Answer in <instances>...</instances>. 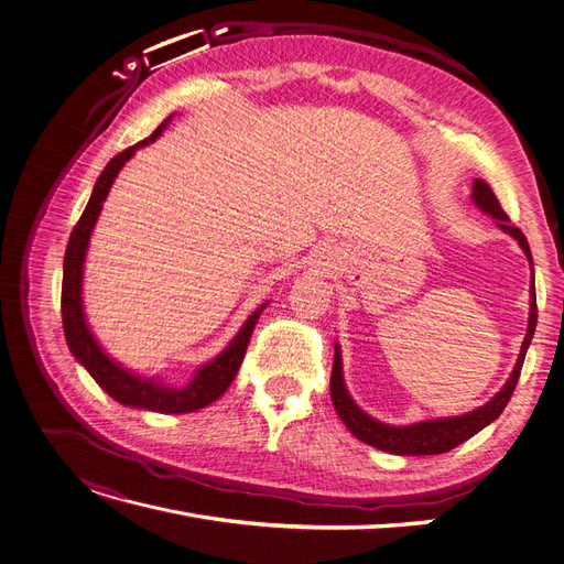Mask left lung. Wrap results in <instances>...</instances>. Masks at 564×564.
I'll return each instance as SVG.
<instances>
[{"mask_svg":"<svg viewBox=\"0 0 564 564\" xmlns=\"http://www.w3.org/2000/svg\"><path fill=\"white\" fill-rule=\"evenodd\" d=\"M473 203L488 216L496 218V226L511 235L519 241V247L528 256L530 262V272H532V283H530V317H528V332L523 338V346L517 359V366L509 376V380L502 384L498 394L484 403L481 408L456 414V417H437V420H426L417 424H408V426H391L373 420L371 414H366L348 394L346 382H343V361H340V348L338 343H334V369H332V401L338 412V417L343 424L348 426V431L361 440V443L371 445L376 449L389 452V454H399V456H431V454H445L454 447H458L465 440L479 433L484 426L496 422L500 417V412L507 408L513 389H517L519 376H521V366L528 352V346L532 340L534 327H536V295H534V269H532V253L528 247L525 235L509 224V216L502 212L498 198L494 195L491 186L481 180L473 182Z\"/></svg>","mask_w":564,"mask_h":564,"instance_id":"left-lung-1","label":"left lung"}]
</instances>
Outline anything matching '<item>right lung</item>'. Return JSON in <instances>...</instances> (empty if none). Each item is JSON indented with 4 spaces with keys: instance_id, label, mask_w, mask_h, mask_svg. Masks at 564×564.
I'll use <instances>...</instances> for the list:
<instances>
[{
    "instance_id": "add662e5",
    "label": "right lung",
    "mask_w": 564,
    "mask_h": 564,
    "mask_svg": "<svg viewBox=\"0 0 564 564\" xmlns=\"http://www.w3.org/2000/svg\"><path fill=\"white\" fill-rule=\"evenodd\" d=\"M170 119H173V115H170L150 138H144L142 142L117 154L106 165L99 180H96L91 198L80 216V221L76 224V228H73L68 237V247L64 256V279H62V323H64V336L73 357L85 366V371L99 382V387L117 403L140 408V410L163 412V414H182V412H193L214 403L230 387V382L239 371L243 355H247L251 334L267 302L249 315V321L241 325L237 336L228 343V348L221 355H216L212 361L203 364L184 387L163 384L159 378H142L124 369L119 361H115L91 334L85 317V306H83V274H85V256L89 249V237L96 226V218H99L108 193L112 188V182L117 180L119 170L124 167V163L140 150V147L154 142L163 133Z\"/></svg>"
}]
</instances>
